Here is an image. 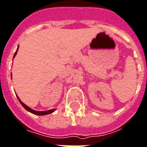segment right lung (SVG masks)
I'll use <instances>...</instances> for the list:
<instances>
[{
  "label": "right lung",
  "mask_w": 147,
  "mask_h": 147,
  "mask_svg": "<svg viewBox=\"0 0 147 147\" xmlns=\"http://www.w3.org/2000/svg\"><path fill=\"white\" fill-rule=\"evenodd\" d=\"M18 48H17V50H16V53H15V54H14V57H16V55L17 54V51H18ZM17 97H18V100H19V102H20V104L22 105V107L25 108V109L26 110V111H28L29 112L32 113V114H34V115H49V114H51V113H53L54 111H55V110L56 109H52V110H49V111H35V110H32V108H30L29 107H28L27 105H26V104H24L23 102H22L21 100L18 98V96H17Z\"/></svg>",
  "instance_id": "1"
}]
</instances>
